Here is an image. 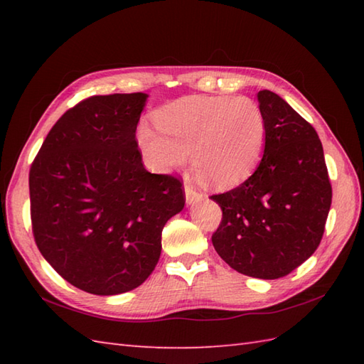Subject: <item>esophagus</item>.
Here are the masks:
<instances>
[{
  "mask_svg": "<svg viewBox=\"0 0 364 364\" xmlns=\"http://www.w3.org/2000/svg\"><path fill=\"white\" fill-rule=\"evenodd\" d=\"M184 196H186V203L189 206L202 202V200L206 198L203 192H197L194 188L189 186V184H184Z\"/></svg>",
  "mask_w": 364,
  "mask_h": 364,
  "instance_id": "esophagus-1",
  "label": "esophagus"
}]
</instances>
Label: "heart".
Masks as SVG:
<instances>
[{"label": "heart", "mask_w": 364, "mask_h": 364, "mask_svg": "<svg viewBox=\"0 0 364 364\" xmlns=\"http://www.w3.org/2000/svg\"><path fill=\"white\" fill-rule=\"evenodd\" d=\"M154 131L137 128V144L151 168L168 173L191 156L200 181L228 188L244 181L262 156L267 137L264 112L249 97L192 95L162 106Z\"/></svg>", "instance_id": "obj_1"}]
</instances>
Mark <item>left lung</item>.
I'll return each mask as SVG.
<instances>
[{
  "label": "left lung",
  "mask_w": 364,
  "mask_h": 364,
  "mask_svg": "<svg viewBox=\"0 0 364 364\" xmlns=\"http://www.w3.org/2000/svg\"><path fill=\"white\" fill-rule=\"evenodd\" d=\"M257 97L267 122L264 153L249 180L211 197L223 214L213 245L239 274L275 280L318 249L331 186L316 129L274 92Z\"/></svg>",
  "instance_id": "8db88e82"
}]
</instances>
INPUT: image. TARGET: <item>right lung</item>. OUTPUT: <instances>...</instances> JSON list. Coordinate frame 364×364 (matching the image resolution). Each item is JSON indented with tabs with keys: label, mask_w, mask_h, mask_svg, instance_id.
Listing matches in <instances>:
<instances>
[{
	"label": "right lung",
	"mask_w": 364,
	"mask_h": 364,
	"mask_svg": "<svg viewBox=\"0 0 364 364\" xmlns=\"http://www.w3.org/2000/svg\"><path fill=\"white\" fill-rule=\"evenodd\" d=\"M149 95L90 97L60 117L29 172L36 244L70 284L95 296L141 286L161 233L184 208L180 180L150 173L136 128Z\"/></svg>",
	"instance_id": "obj_1"
}]
</instances>
